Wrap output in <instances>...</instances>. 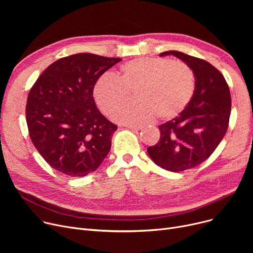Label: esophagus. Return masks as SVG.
<instances>
[{
    "mask_svg": "<svg viewBox=\"0 0 253 253\" xmlns=\"http://www.w3.org/2000/svg\"><path fill=\"white\" fill-rule=\"evenodd\" d=\"M126 127L129 129H132V130H140L142 128L141 125H127Z\"/></svg>",
    "mask_w": 253,
    "mask_h": 253,
    "instance_id": "obj_1",
    "label": "esophagus"
}]
</instances>
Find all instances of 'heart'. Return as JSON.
Here are the masks:
<instances>
[{"instance_id": "heart-1", "label": "heart", "mask_w": 253, "mask_h": 253, "mask_svg": "<svg viewBox=\"0 0 253 253\" xmlns=\"http://www.w3.org/2000/svg\"><path fill=\"white\" fill-rule=\"evenodd\" d=\"M133 91L134 98L114 114L118 122L139 124L181 114L195 93V76L187 64L166 58L140 57L120 66L116 78L101 76L93 89L98 108L112 115Z\"/></svg>"}]
</instances>
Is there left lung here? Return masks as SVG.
<instances>
[{"label": "left lung", "instance_id": "1", "mask_svg": "<svg viewBox=\"0 0 253 253\" xmlns=\"http://www.w3.org/2000/svg\"><path fill=\"white\" fill-rule=\"evenodd\" d=\"M182 60L195 76V93L185 110L159 126L160 139L148 148L161 168L180 172L204 162L215 151L228 130L231 94L221 73L208 61L179 51H165Z\"/></svg>", "mask_w": 253, "mask_h": 253}]
</instances>
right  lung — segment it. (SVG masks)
I'll list each match as a JSON object with an SVG mask.
<instances>
[{
    "label": "right lung",
    "instance_id": "right-lung-1",
    "mask_svg": "<svg viewBox=\"0 0 253 253\" xmlns=\"http://www.w3.org/2000/svg\"><path fill=\"white\" fill-rule=\"evenodd\" d=\"M121 58L78 53L50 64L30 90V137L44 160L72 177L95 171L109 154L117 125L97 109L93 89Z\"/></svg>",
    "mask_w": 253,
    "mask_h": 253
}]
</instances>
